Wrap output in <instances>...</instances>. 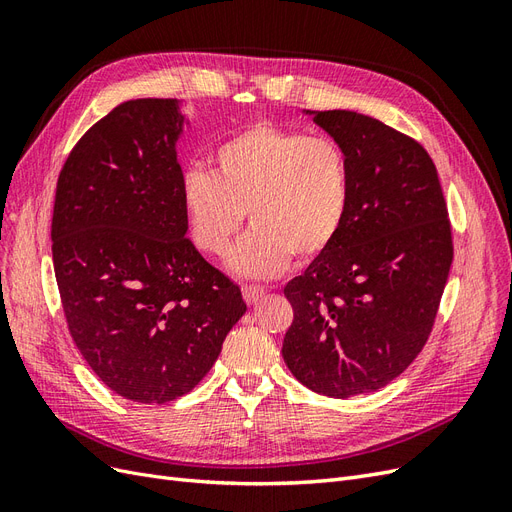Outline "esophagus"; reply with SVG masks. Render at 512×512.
Masks as SVG:
<instances>
[{"instance_id":"34e87169","label":"esophagus","mask_w":512,"mask_h":512,"mask_svg":"<svg viewBox=\"0 0 512 512\" xmlns=\"http://www.w3.org/2000/svg\"><path fill=\"white\" fill-rule=\"evenodd\" d=\"M262 297H265V288L262 286H254V284L243 286V299L247 305H256Z\"/></svg>"}]
</instances>
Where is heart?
<instances>
[{
	"label": "heart",
	"mask_w": 512,
	"mask_h": 512,
	"mask_svg": "<svg viewBox=\"0 0 512 512\" xmlns=\"http://www.w3.org/2000/svg\"><path fill=\"white\" fill-rule=\"evenodd\" d=\"M213 166L183 175V218L200 250L220 256L250 215L252 230L228 256L239 275H277L292 254L314 260L346 224L350 164L333 138L258 121L215 147Z\"/></svg>",
	"instance_id": "1"
}]
</instances>
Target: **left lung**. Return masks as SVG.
<instances>
[{
  "instance_id": "left-lung-1",
  "label": "left lung",
  "mask_w": 512,
  "mask_h": 512,
  "mask_svg": "<svg viewBox=\"0 0 512 512\" xmlns=\"http://www.w3.org/2000/svg\"><path fill=\"white\" fill-rule=\"evenodd\" d=\"M346 151L352 198L335 243L284 288L282 356L314 393L378 391L423 350L453 262L438 170L414 138L354 111H305Z\"/></svg>"
}]
</instances>
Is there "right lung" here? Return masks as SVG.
<instances>
[{
	"label": "right lung",
	"instance_id": "add662e5",
	"mask_svg": "<svg viewBox=\"0 0 512 512\" xmlns=\"http://www.w3.org/2000/svg\"><path fill=\"white\" fill-rule=\"evenodd\" d=\"M181 102H123L61 168L51 241L70 335L96 376L166 404L207 376L245 314L241 290L185 237Z\"/></svg>",
	"mask_w": 512,
	"mask_h": 512
}]
</instances>
